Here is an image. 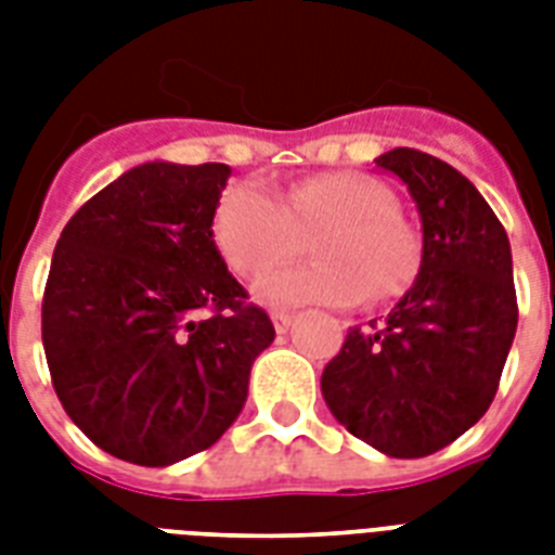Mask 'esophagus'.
<instances>
[{
	"label": "esophagus",
	"mask_w": 555,
	"mask_h": 555,
	"mask_svg": "<svg viewBox=\"0 0 555 555\" xmlns=\"http://www.w3.org/2000/svg\"><path fill=\"white\" fill-rule=\"evenodd\" d=\"M291 322H294V313H287V311L273 313V328H276V334H285V331L291 328Z\"/></svg>",
	"instance_id": "esophagus-1"
}]
</instances>
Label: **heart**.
Wrapping results in <instances>:
<instances>
[{"instance_id":"1","label":"heart","mask_w":555,"mask_h":555,"mask_svg":"<svg viewBox=\"0 0 555 555\" xmlns=\"http://www.w3.org/2000/svg\"><path fill=\"white\" fill-rule=\"evenodd\" d=\"M317 264L261 276L253 296L270 308L328 305L346 308L371 291L391 299L421 270V238L397 216V198L377 181L351 172L305 178L279 198L259 181L230 186L218 201L212 233L238 276H256L294 259L302 235H313Z\"/></svg>"}]
</instances>
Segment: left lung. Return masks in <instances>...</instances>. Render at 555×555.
I'll list each match as a JSON object with an SVG mask.
<instances>
[{
  "label": "left lung",
  "mask_w": 555,
  "mask_h": 555,
  "mask_svg": "<svg viewBox=\"0 0 555 555\" xmlns=\"http://www.w3.org/2000/svg\"><path fill=\"white\" fill-rule=\"evenodd\" d=\"M377 167L409 186L423 224L414 285L386 322L351 328L322 371V397L354 438L426 457L481 421L516 337L513 253L483 195L455 167L391 150Z\"/></svg>",
  "instance_id": "1"
}]
</instances>
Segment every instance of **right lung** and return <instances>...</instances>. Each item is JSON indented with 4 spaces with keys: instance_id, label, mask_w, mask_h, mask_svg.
<instances>
[{
    "instance_id": "1",
    "label": "right lung",
    "mask_w": 555,
    "mask_h": 555,
    "mask_svg": "<svg viewBox=\"0 0 555 555\" xmlns=\"http://www.w3.org/2000/svg\"><path fill=\"white\" fill-rule=\"evenodd\" d=\"M227 178V164H141L86 201L54 247L42 296L51 383L82 435L129 464L212 447L276 337L212 242Z\"/></svg>"
}]
</instances>
